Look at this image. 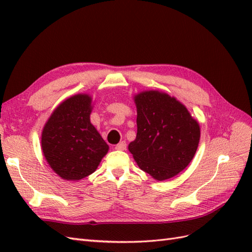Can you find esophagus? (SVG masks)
<instances>
[{
	"label": "esophagus",
	"mask_w": 252,
	"mask_h": 252,
	"mask_svg": "<svg viewBox=\"0 0 252 252\" xmlns=\"http://www.w3.org/2000/svg\"><path fill=\"white\" fill-rule=\"evenodd\" d=\"M114 148H116V150H126L127 144H126L125 141H122L118 145H116V147H114Z\"/></svg>",
	"instance_id": "34e87169"
}]
</instances>
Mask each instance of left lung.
Returning a JSON list of instances; mask_svg holds the SVG:
<instances>
[{
  "label": "left lung",
  "instance_id": "obj_1",
  "mask_svg": "<svg viewBox=\"0 0 252 252\" xmlns=\"http://www.w3.org/2000/svg\"><path fill=\"white\" fill-rule=\"evenodd\" d=\"M136 106V138L128 145L140 168L157 181L171 179L192 161L201 129L186 106L158 90L133 96Z\"/></svg>",
  "mask_w": 252,
  "mask_h": 252
}]
</instances>
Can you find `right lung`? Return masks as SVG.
<instances>
[{"label":"right lung","instance_id":"add662e5","mask_svg":"<svg viewBox=\"0 0 252 252\" xmlns=\"http://www.w3.org/2000/svg\"><path fill=\"white\" fill-rule=\"evenodd\" d=\"M93 97L78 94L66 98L45 123L41 147L50 168L66 181L94 172L109 146L91 124Z\"/></svg>","mask_w":252,"mask_h":252}]
</instances>
